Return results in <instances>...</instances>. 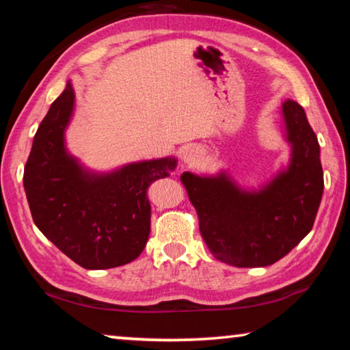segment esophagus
<instances>
[{
	"mask_svg": "<svg viewBox=\"0 0 350 350\" xmlns=\"http://www.w3.org/2000/svg\"><path fill=\"white\" fill-rule=\"evenodd\" d=\"M200 157H202V150H200L199 146L189 145L182 151V162L187 165L198 163L200 161Z\"/></svg>",
	"mask_w": 350,
	"mask_h": 350,
	"instance_id": "obj_1",
	"label": "esophagus"
}]
</instances>
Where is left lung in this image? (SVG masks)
<instances>
[{
    "mask_svg": "<svg viewBox=\"0 0 350 350\" xmlns=\"http://www.w3.org/2000/svg\"><path fill=\"white\" fill-rule=\"evenodd\" d=\"M290 161L258 189H245L227 171L183 173L180 180L196 208L199 230L213 256L234 267H267L303 241L321 204L324 179L319 144L303 106L282 103Z\"/></svg>",
    "mask_w": 350,
    "mask_h": 350,
    "instance_id": "1",
    "label": "left lung"
}]
</instances>
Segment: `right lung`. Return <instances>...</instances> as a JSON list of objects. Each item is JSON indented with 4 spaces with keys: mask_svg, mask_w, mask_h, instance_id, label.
I'll use <instances>...</instances> for the list:
<instances>
[{
    "mask_svg": "<svg viewBox=\"0 0 350 350\" xmlns=\"http://www.w3.org/2000/svg\"><path fill=\"white\" fill-rule=\"evenodd\" d=\"M70 80L51 105L25 167V191L40 232L81 267L112 269L144 252L151 227L150 183L168 177L177 159L128 163L96 173L70 156L64 133L74 114Z\"/></svg>",
    "mask_w": 350,
    "mask_h": 350,
    "instance_id": "obj_1",
    "label": "right lung"
}]
</instances>
